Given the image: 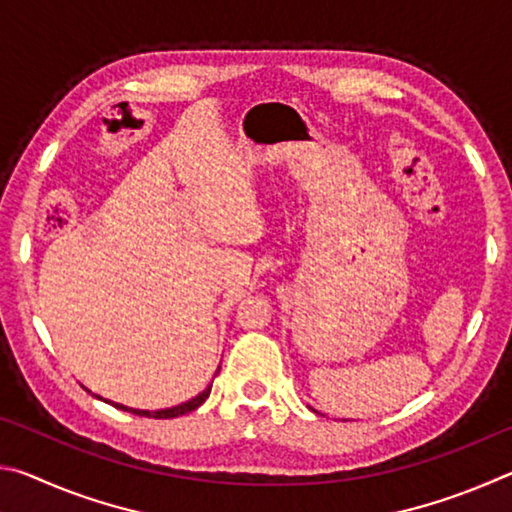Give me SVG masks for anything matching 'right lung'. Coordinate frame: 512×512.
Returning <instances> with one entry per match:
<instances>
[{"label": "right lung", "instance_id": "obj_1", "mask_svg": "<svg viewBox=\"0 0 512 512\" xmlns=\"http://www.w3.org/2000/svg\"><path fill=\"white\" fill-rule=\"evenodd\" d=\"M210 391H212V384L207 386L201 395H196L194 400H189V402L180 404V406H173V409H162V411H153V413H151V411L128 409V406H121V404H115V406H117V409H121V411H133L135 415H146V418H160V420H164V418H178V415H185V413H189V411L198 409V406H201V404L207 400V395H210Z\"/></svg>", "mask_w": 512, "mask_h": 512}]
</instances>
